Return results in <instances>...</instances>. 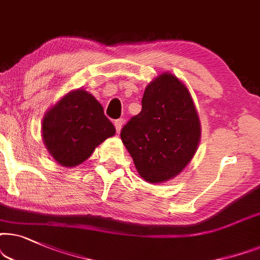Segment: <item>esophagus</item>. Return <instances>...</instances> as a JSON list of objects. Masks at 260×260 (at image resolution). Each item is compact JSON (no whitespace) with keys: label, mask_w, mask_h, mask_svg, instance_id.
<instances>
[{"label":"esophagus","mask_w":260,"mask_h":260,"mask_svg":"<svg viewBox=\"0 0 260 260\" xmlns=\"http://www.w3.org/2000/svg\"><path fill=\"white\" fill-rule=\"evenodd\" d=\"M122 123H123V120L122 119H119V120L114 121V126H115L117 133H120L121 128H122Z\"/></svg>","instance_id":"34e87169"}]
</instances>
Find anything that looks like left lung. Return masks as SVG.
Wrapping results in <instances>:
<instances>
[{
    "label": "left lung",
    "instance_id": "1",
    "mask_svg": "<svg viewBox=\"0 0 260 260\" xmlns=\"http://www.w3.org/2000/svg\"><path fill=\"white\" fill-rule=\"evenodd\" d=\"M141 112L121 131L138 174L148 183H162L181 174L199 146L201 124L184 83L169 72L145 89Z\"/></svg>",
    "mask_w": 260,
    "mask_h": 260
}]
</instances>
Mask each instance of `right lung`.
<instances>
[{
    "mask_svg": "<svg viewBox=\"0 0 260 260\" xmlns=\"http://www.w3.org/2000/svg\"><path fill=\"white\" fill-rule=\"evenodd\" d=\"M41 124L45 146L65 168L82 164L100 144L115 134L101 103L83 89L70 91L51 107Z\"/></svg>",
    "mask_w": 260,
    "mask_h": 260,
    "instance_id": "obj_1",
    "label": "right lung"
}]
</instances>
